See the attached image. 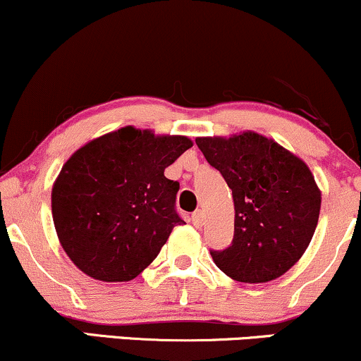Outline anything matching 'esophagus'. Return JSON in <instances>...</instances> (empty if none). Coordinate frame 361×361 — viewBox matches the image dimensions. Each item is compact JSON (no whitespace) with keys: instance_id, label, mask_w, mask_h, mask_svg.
Returning a JSON list of instances; mask_svg holds the SVG:
<instances>
[{"instance_id":"34e87169","label":"esophagus","mask_w":361,"mask_h":361,"mask_svg":"<svg viewBox=\"0 0 361 361\" xmlns=\"http://www.w3.org/2000/svg\"><path fill=\"white\" fill-rule=\"evenodd\" d=\"M190 221H192V224L196 228H201L202 224H204V214H202V211L201 209L194 211L192 216H190Z\"/></svg>"}]
</instances>
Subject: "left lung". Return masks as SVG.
I'll return each instance as SVG.
<instances>
[{"label": "left lung", "mask_w": 361, "mask_h": 361, "mask_svg": "<svg viewBox=\"0 0 361 361\" xmlns=\"http://www.w3.org/2000/svg\"><path fill=\"white\" fill-rule=\"evenodd\" d=\"M196 143L235 202V236L228 248L211 250L216 267L247 283L281 277L316 231L321 190L314 176L299 157L255 131L199 137Z\"/></svg>", "instance_id": "8db88e82"}]
</instances>
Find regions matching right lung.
I'll return each mask as SVG.
<instances>
[{
	"label": "right lung",
	"instance_id": "obj_1",
	"mask_svg": "<svg viewBox=\"0 0 361 361\" xmlns=\"http://www.w3.org/2000/svg\"><path fill=\"white\" fill-rule=\"evenodd\" d=\"M192 142L125 126L91 140L63 164L52 216L63 252L89 277L128 282L164 247L173 226L179 182L164 171Z\"/></svg>",
	"mask_w": 361,
	"mask_h": 361
}]
</instances>
